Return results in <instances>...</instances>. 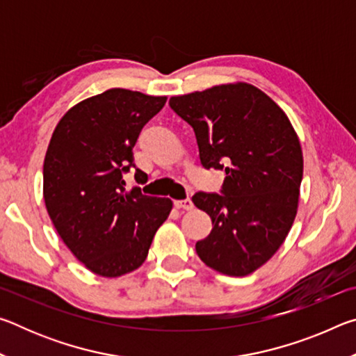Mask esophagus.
Here are the masks:
<instances>
[{
    "label": "esophagus",
    "instance_id": "esophagus-1",
    "mask_svg": "<svg viewBox=\"0 0 356 356\" xmlns=\"http://www.w3.org/2000/svg\"><path fill=\"white\" fill-rule=\"evenodd\" d=\"M174 206L182 210H191L193 209V201L191 200H184V201H176Z\"/></svg>",
    "mask_w": 356,
    "mask_h": 356
}]
</instances>
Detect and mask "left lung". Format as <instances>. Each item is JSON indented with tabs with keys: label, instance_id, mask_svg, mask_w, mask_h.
<instances>
[{
	"label": "left lung",
	"instance_id": "obj_1",
	"mask_svg": "<svg viewBox=\"0 0 356 356\" xmlns=\"http://www.w3.org/2000/svg\"><path fill=\"white\" fill-rule=\"evenodd\" d=\"M170 105L195 130L201 163L225 170L222 195L193 202L213 229L196 243L215 272L246 276L270 261L298 210L303 152L282 108L250 83L218 84L174 95Z\"/></svg>",
	"mask_w": 356,
	"mask_h": 356
}]
</instances>
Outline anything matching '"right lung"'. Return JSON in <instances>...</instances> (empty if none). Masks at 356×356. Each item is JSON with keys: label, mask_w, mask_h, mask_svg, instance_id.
Returning <instances> with one entry per match:
<instances>
[{"label": "right lung", "mask_w": 356, "mask_h": 356, "mask_svg": "<svg viewBox=\"0 0 356 356\" xmlns=\"http://www.w3.org/2000/svg\"><path fill=\"white\" fill-rule=\"evenodd\" d=\"M166 95L113 88L78 102L59 119L44 160V201L59 237L92 273L118 278L141 267L170 197L125 190L141 129ZM141 170L135 177H144Z\"/></svg>", "instance_id": "1"}]
</instances>
